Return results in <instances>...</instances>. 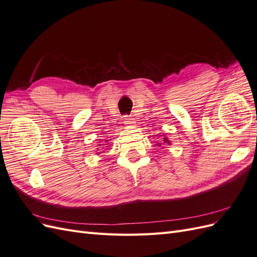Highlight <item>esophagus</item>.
<instances>
[{
    "label": "esophagus",
    "instance_id": "esophagus-1",
    "mask_svg": "<svg viewBox=\"0 0 257 257\" xmlns=\"http://www.w3.org/2000/svg\"><path fill=\"white\" fill-rule=\"evenodd\" d=\"M123 123L125 124V125H128V126H134L135 121H134V119H132V118H130V116L125 115V116H124V121H123Z\"/></svg>",
    "mask_w": 257,
    "mask_h": 257
}]
</instances>
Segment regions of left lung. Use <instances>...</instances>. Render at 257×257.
I'll list each match as a JSON object with an SVG mask.
<instances>
[{"label": "left lung", "mask_w": 257, "mask_h": 257, "mask_svg": "<svg viewBox=\"0 0 257 257\" xmlns=\"http://www.w3.org/2000/svg\"><path fill=\"white\" fill-rule=\"evenodd\" d=\"M157 145H158L159 147H161V146H163V145H170V141L165 136L164 138H163V142H162V143H158Z\"/></svg>", "instance_id": "left-lung-1"}]
</instances>
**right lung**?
I'll return each mask as SVG.
<instances>
[{
    "label": "right lung",
    "mask_w": 257,
    "mask_h": 257,
    "mask_svg": "<svg viewBox=\"0 0 257 257\" xmlns=\"http://www.w3.org/2000/svg\"><path fill=\"white\" fill-rule=\"evenodd\" d=\"M98 144H99V145H97L98 148H96L97 150H99V148H105V146H106V147L108 146V142H107V141H105L104 143H98ZM98 154H99V153H98Z\"/></svg>",
    "instance_id": "obj_1"
}]
</instances>
